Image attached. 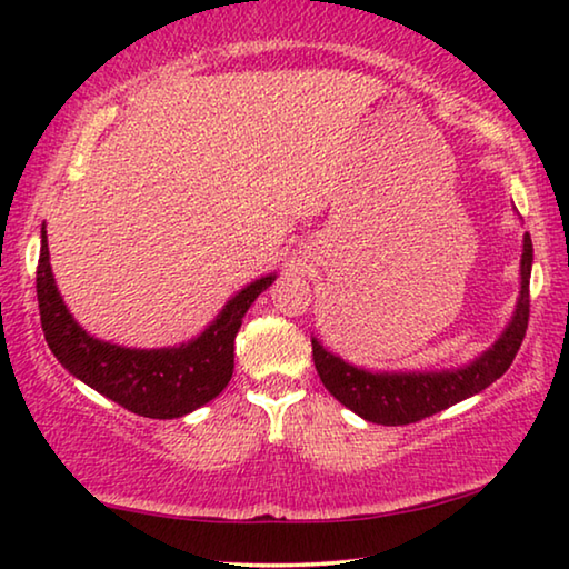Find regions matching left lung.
<instances>
[{
	"label": "left lung",
	"instance_id": "obj_1",
	"mask_svg": "<svg viewBox=\"0 0 569 569\" xmlns=\"http://www.w3.org/2000/svg\"><path fill=\"white\" fill-rule=\"evenodd\" d=\"M532 238H522V258H519V298L515 313L499 339L481 351L477 359L455 369H423V371H373L343 361L341 356L326 349L311 336L313 363L331 391L346 409L359 413L361 419L401 427L431 417L441 409L475 397L489 383H495L512 366L522 346L529 319V276H532Z\"/></svg>",
	"mask_w": 569,
	"mask_h": 569
}]
</instances>
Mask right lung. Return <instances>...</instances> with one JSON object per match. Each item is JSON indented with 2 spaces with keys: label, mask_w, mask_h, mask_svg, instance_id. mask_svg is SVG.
<instances>
[{
  "label": "right lung",
  "mask_w": 569,
  "mask_h": 569,
  "mask_svg": "<svg viewBox=\"0 0 569 569\" xmlns=\"http://www.w3.org/2000/svg\"><path fill=\"white\" fill-rule=\"evenodd\" d=\"M273 281L276 273H268L240 288L196 339L166 349H130L94 339L74 321L57 288L42 226L37 301L47 346L74 379L138 417L178 419L213 401L233 377V343L243 316Z\"/></svg>",
  "instance_id": "obj_1"
}]
</instances>
